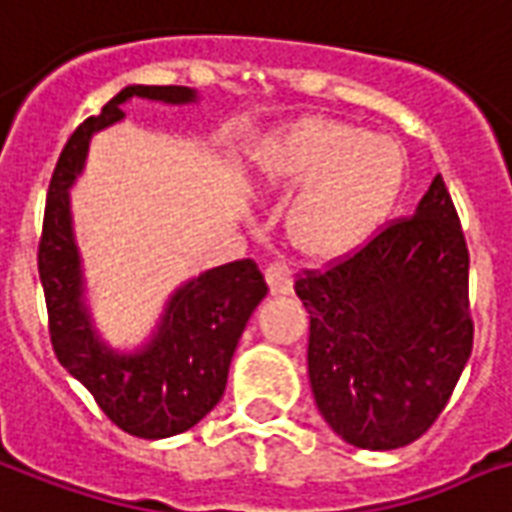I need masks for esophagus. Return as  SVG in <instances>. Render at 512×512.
Here are the masks:
<instances>
[{
  "mask_svg": "<svg viewBox=\"0 0 512 512\" xmlns=\"http://www.w3.org/2000/svg\"><path fill=\"white\" fill-rule=\"evenodd\" d=\"M265 282H268V290L276 298H282V295H290L292 292V271L287 265L282 263H271L265 268Z\"/></svg>",
  "mask_w": 512,
  "mask_h": 512,
  "instance_id": "esophagus-1",
  "label": "esophagus"
}]
</instances>
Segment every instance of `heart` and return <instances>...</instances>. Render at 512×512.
I'll list each match as a JSON object with an SVG mask.
<instances>
[{
    "label": "heart",
    "mask_w": 512,
    "mask_h": 512,
    "mask_svg": "<svg viewBox=\"0 0 512 512\" xmlns=\"http://www.w3.org/2000/svg\"><path fill=\"white\" fill-rule=\"evenodd\" d=\"M403 147L389 136L325 115L273 128L247 155V177L265 195H289L284 241L308 263L357 255L395 209L405 182Z\"/></svg>",
    "instance_id": "obj_1"
}]
</instances>
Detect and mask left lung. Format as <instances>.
I'll list each match as a JSON object with an SVG mask.
<instances>
[{
  "instance_id": "1",
  "label": "left lung",
  "mask_w": 512,
  "mask_h": 512,
  "mask_svg": "<svg viewBox=\"0 0 512 512\" xmlns=\"http://www.w3.org/2000/svg\"><path fill=\"white\" fill-rule=\"evenodd\" d=\"M470 255L443 177L405 220L295 292L311 314L308 381L346 443L392 451L446 408L473 351Z\"/></svg>"
}]
</instances>
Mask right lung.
Instances as JSON below:
<instances>
[{
	"mask_svg": "<svg viewBox=\"0 0 512 512\" xmlns=\"http://www.w3.org/2000/svg\"><path fill=\"white\" fill-rule=\"evenodd\" d=\"M131 99L182 107L195 104L198 93L185 85H126L99 115L77 126L50 179L37 260L58 362L123 432L161 440L195 427L220 403L233 351L268 287L252 260L217 265L171 292L142 346L120 351L101 338L85 303L69 190L83 174L91 136L120 123Z\"/></svg>",
	"mask_w": 512,
	"mask_h": 512,
	"instance_id": "add662e5",
	"label": "right lung"
}]
</instances>
